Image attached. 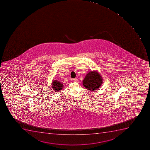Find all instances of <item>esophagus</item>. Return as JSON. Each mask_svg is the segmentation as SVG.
<instances>
[{"mask_svg": "<svg viewBox=\"0 0 150 150\" xmlns=\"http://www.w3.org/2000/svg\"><path fill=\"white\" fill-rule=\"evenodd\" d=\"M74 81L75 82H77L78 81V79H77V78H74V79H73Z\"/></svg>", "mask_w": 150, "mask_h": 150, "instance_id": "1", "label": "esophagus"}]
</instances>
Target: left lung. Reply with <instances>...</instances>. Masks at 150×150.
Returning a JSON list of instances; mask_svg holds the SVG:
<instances>
[{"mask_svg": "<svg viewBox=\"0 0 150 150\" xmlns=\"http://www.w3.org/2000/svg\"><path fill=\"white\" fill-rule=\"evenodd\" d=\"M102 83V79L98 72H90L86 74L83 81V86L88 90L95 91L98 89Z\"/></svg>", "mask_w": 150, "mask_h": 150, "instance_id": "obj_1", "label": "left lung"}]
</instances>
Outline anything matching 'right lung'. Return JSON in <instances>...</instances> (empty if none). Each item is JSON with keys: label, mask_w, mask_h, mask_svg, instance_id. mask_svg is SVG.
<instances>
[{"label": "right lung", "mask_w": 150, "mask_h": 150, "mask_svg": "<svg viewBox=\"0 0 150 150\" xmlns=\"http://www.w3.org/2000/svg\"><path fill=\"white\" fill-rule=\"evenodd\" d=\"M64 86L63 83H62L59 81H57V80H54L52 82V87L54 88V90L55 92H59V91L62 90V89H63V86Z\"/></svg>", "instance_id": "right-lung-1"}]
</instances>
